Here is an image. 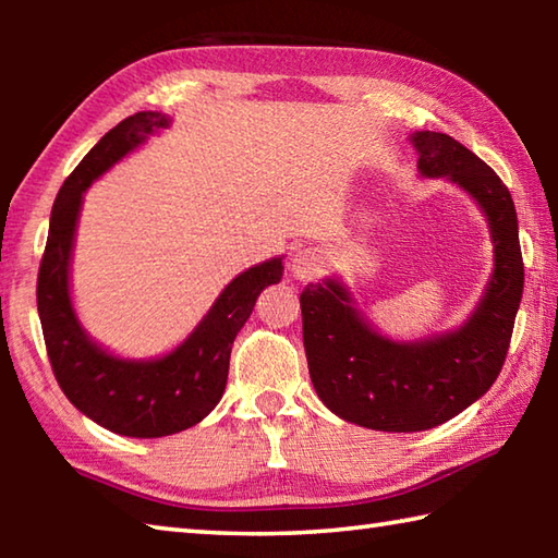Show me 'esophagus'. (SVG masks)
I'll use <instances>...</instances> for the list:
<instances>
[{
	"instance_id": "1",
	"label": "esophagus",
	"mask_w": 558,
	"mask_h": 558,
	"mask_svg": "<svg viewBox=\"0 0 558 558\" xmlns=\"http://www.w3.org/2000/svg\"><path fill=\"white\" fill-rule=\"evenodd\" d=\"M323 268H325L323 253L315 248L298 251L295 256H292V276H295L300 282L315 280L319 272H323Z\"/></svg>"
}]
</instances>
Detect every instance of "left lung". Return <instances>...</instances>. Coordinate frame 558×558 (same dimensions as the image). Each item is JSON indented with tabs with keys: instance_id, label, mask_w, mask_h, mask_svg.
I'll use <instances>...</instances> for the list:
<instances>
[{
	"instance_id": "8db88e82",
	"label": "left lung",
	"mask_w": 558,
	"mask_h": 558,
	"mask_svg": "<svg viewBox=\"0 0 558 558\" xmlns=\"http://www.w3.org/2000/svg\"><path fill=\"white\" fill-rule=\"evenodd\" d=\"M423 177H446L480 204L495 243V270L475 313L456 332L393 342L366 323L342 282H310L300 295L310 379L339 418L356 426L428 430L485 396L502 372L524 288L517 211L483 159L442 132H413Z\"/></svg>"
}]
</instances>
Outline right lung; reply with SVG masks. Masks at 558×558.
<instances>
[{
    "mask_svg": "<svg viewBox=\"0 0 558 558\" xmlns=\"http://www.w3.org/2000/svg\"><path fill=\"white\" fill-rule=\"evenodd\" d=\"M169 125L162 112H135L100 137L56 196L49 239L36 280L46 352L56 381L75 409L98 426L128 438H162L206 418L221 401L235 335L263 290L282 278V258L243 270L174 352L149 362L120 359L93 342L71 302V253L83 192L140 147L147 135Z\"/></svg>",
    "mask_w": 558,
    "mask_h": 558,
    "instance_id": "right-lung-1",
    "label": "right lung"
}]
</instances>
